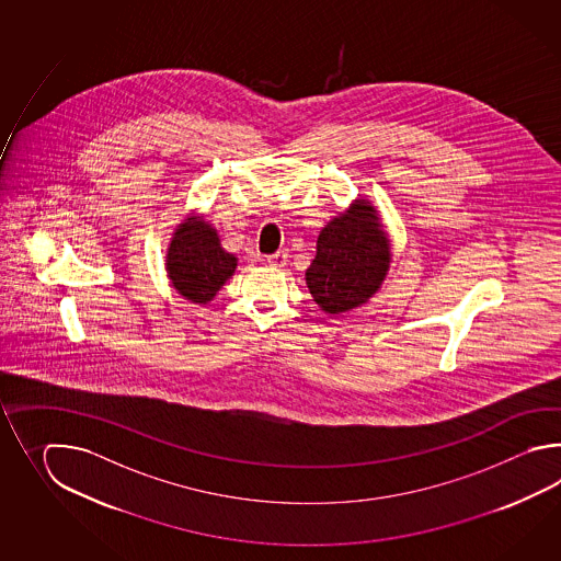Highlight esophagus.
I'll return each instance as SVG.
<instances>
[{"instance_id":"obj_1","label":"esophagus","mask_w":561,"mask_h":561,"mask_svg":"<svg viewBox=\"0 0 561 561\" xmlns=\"http://www.w3.org/2000/svg\"><path fill=\"white\" fill-rule=\"evenodd\" d=\"M266 263L275 266V268H283L286 264V252L278 251L275 254H271V256H266Z\"/></svg>"}]
</instances>
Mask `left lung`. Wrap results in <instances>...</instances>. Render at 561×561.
Returning a JSON list of instances; mask_svg holds the SVG:
<instances>
[{"label":"left lung","instance_id":"8db88e82","mask_svg":"<svg viewBox=\"0 0 561 561\" xmlns=\"http://www.w3.org/2000/svg\"><path fill=\"white\" fill-rule=\"evenodd\" d=\"M389 261V242L377 210L357 201L322 228L317 256L307 268V286L324 312H346L379 290Z\"/></svg>","mask_w":561,"mask_h":561}]
</instances>
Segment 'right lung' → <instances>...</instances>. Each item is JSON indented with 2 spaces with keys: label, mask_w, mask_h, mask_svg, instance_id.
Instances as JSON below:
<instances>
[{
  "label": "right lung",
  "mask_w": 561,
  "mask_h": 561,
  "mask_svg": "<svg viewBox=\"0 0 561 561\" xmlns=\"http://www.w3.org/2000/svg\"><path fill=\"white\" fill-rule=\"evenodd\" d=\"M167 268L182 297L206 305L234 273L237 256L220 247L215 228L192 216L174 232Z\"/></svg>",
  "instance_id": "obj_1"
}]
</instances>
